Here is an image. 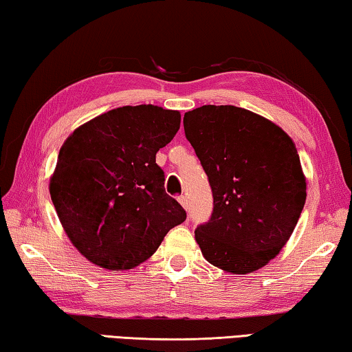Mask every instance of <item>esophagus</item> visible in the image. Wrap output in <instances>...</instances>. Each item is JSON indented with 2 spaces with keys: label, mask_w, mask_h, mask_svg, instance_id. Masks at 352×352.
Here are the masks:
<instances>
[{
  "label": "esophagus",
  "mask_w": 352,
  "mask_h": 352,
  "mask_svg": "<svg viewBox=\"0 0 352 352\" xmlns=\"http://www.w3.org/2000/svg\"><path fill=\"white\" fill-rule=\"evenodd\" d=\"M178 201H180V205L184 208V210H188V199H186V195H180V197H178Z\"/></svg>",
  "instance_id": "1"
}]
</instances>
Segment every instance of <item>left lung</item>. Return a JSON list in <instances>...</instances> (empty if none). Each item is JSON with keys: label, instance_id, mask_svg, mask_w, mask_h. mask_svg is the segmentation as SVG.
<instances>
[{"label": "left lung", "instance_id": "1", "mask_svg": "<svg viewBox=\"0 0 352 352\" xmlns=\"http://www.w3.org/2000/svg\"><path fill=\"white\" fill-rule=\"evenodd\" d=\"M184 135L212 190V212L197 225L205 259L231 273H252L281 252L306 201V180L290 136L234 105L184 113Z\"/></svg>", "mask_w": 352, "mask_h": 352}]
</instances>
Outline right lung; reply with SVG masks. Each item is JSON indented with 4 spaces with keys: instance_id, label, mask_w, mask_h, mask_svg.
Wrapping results in <instances>:
<instances>
[{
    "instance_id": "1",
    "label": "right lung",
    "mask_w": 352,
    "mask_h": 352,
    "mask_svg": "<svg viewBox=\"0 0 352 352\" xmlns=\"http://www.w3.org/2000/svg\"><path fill=\"white\" fill-rule=\"evenodd\" d=\"M175 110L119 107L65 141L50 192L69 241L93 264L110 270L140 265L164 236L186 220L166 194L157 152L180 129Z\"/></svg>"
}]
</instances>
